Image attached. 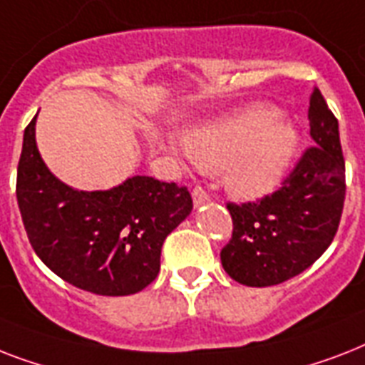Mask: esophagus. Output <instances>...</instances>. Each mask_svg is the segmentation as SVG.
<instances>
[{
  "label": "esophagus",
  "instance_id": "34e87169",
  "mask_svg": "<svg viewBox=\"0 0 365 365\" xmlns=\"http://www.w3.org/2000/svg\"><path fill=\"white\" fill-rule=\"evenodd\" d=\"M191 197H193V205L197 206V208H199V206L208 205V202H210V195L206 193V191L202 187H195L193 193H191Z\"/></svg>",
  "mask_w": 365,
  "mask_h": 365
}]
</instances>
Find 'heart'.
I'll return each instance as SVG.
<instances>
[{
    "instance_id": "b5f03b06",
    "label": "heart",
    "mask_w": 365,
    "mask_h": 365,
    "mask_svg": "<svg viewBox=\"0 0 365 365\" xmlns=\"http://www.w3.org/2000/svg\"><path fill=\"white\" fill-rule=\"evenodd\" d=\"M299 148V132L269 106H252L185 134V151L202 168H222L235 195L257 199L288 176Z\"/></svg>"
}]
</instances>
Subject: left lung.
Here are the masks:
<instances>
[{"label": "left lung", "mask_w": 365, "mask_h": 365, "mask_svg": "<svg viewBox=\"0 0 365 365\" xmlns=\"http://www.w3.org/2000/svg\"><path fill=\"white\" fill-rule=\"evenodd\" d=\"M309 148L282 187L257 202L233 205V237L222 250V265L244 286L286 282L328 250L345 202V159L339 123L318 88L309 106Z\"/></svg>", "instance_id": "obj_1"}]
</instances>
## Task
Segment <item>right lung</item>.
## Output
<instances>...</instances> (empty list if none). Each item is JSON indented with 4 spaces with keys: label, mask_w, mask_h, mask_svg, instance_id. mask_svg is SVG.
<instances>
[{
    "label": "right lung",
    "mask_w": 365,
    "mask_h": 365,
    "mask_svg": "<svg viewBox=\"0 0 365 365\" xmlns=\"http://www.w3.org/2000/svg\"><path fill=\"white\" fill-rule=\"evenodd\" d=\"M36 117L26 126L16 172L31 248L76 288L96 295L142 292L159 274L165 239L193 210L187 187L149 176H132L106 191L70 187L43 163Z\"/></svg>",
    "instance_id": "right-lung-1"
}]
</instances>
